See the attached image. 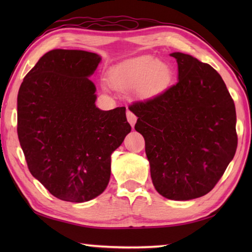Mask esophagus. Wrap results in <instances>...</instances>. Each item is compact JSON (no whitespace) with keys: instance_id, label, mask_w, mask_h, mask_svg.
<instances>
[{"instance_id":"obj_1","label":"esophagus","mask_w":252,"mask_h":252,"mask_svg":"<svg viewBox=\"0 0 252 252\" xmlns=\"http://www.w3.org/2000/svg\"><path fill=\"white\" fill-rule=\"evenodd\" d=\"M126 119H127V121H129L131 126L133 127V126H134V125H135L136 120H137V117L134 114H133V112H131L130 110H127L126 111Z\"/></svg>"}]
</instances>
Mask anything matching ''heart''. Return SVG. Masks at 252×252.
Instances as JSON below:
<instances>
[{"instance_id":"heart-1","label":"heart","mask_w":252,"mask_h":252,"mask_svg":"<svg viewBox=\"0 0 252 252\" xmlns=\"http://www.w3.org/2000/svg\"><path fill=\"white\" fill-rule=\"evenodd\" d=\"M172 71L168 63L152 56H137L111 68L109 82L118 90H134L141 97H153L167 88Z\"/></svg>"}]
</instances>
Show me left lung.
Wrapping results in <instances>:
<instances>
[{
    "label": "left lung",
    "instance_id": "obj_1",
    "mask_svg": "<svg viewBox=\"0 0 252 252\" xmlns=\"http://www.w3.org/2000/svg\"><path fill=\"white\" fill-rule=\"evenodd\" d=\"M178 83L129 109L145 138L155 189L171 200L208 194L222 178L237 148L236 110L220 74L184 53Z\"/></svg>",
    "mask_w": 252,
    "mask_h": 252
}]
</instances>
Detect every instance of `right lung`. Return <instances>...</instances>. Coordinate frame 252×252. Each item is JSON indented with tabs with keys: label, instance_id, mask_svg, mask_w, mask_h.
Listing matches in <instances>:
<instances>
[{
	"label": "right lung",
	"instance_id": "obj_1",
	"mask_svg": "<svg viewBox=\"0 0 252 252\" xmlns=\"http://www.w3.org/2000/svg\"><path fill=\"white\" fill-rule=\"evenodd\" d=\"M100 61L87 51L53 50L19 88L17 133L29 171L65 201H89L106 189L111 154L131 132L126 107L95 105L90 77Z\"/></svg>",
	"mask_w": 252,
	"mask_h": 252
}]
</instances>
